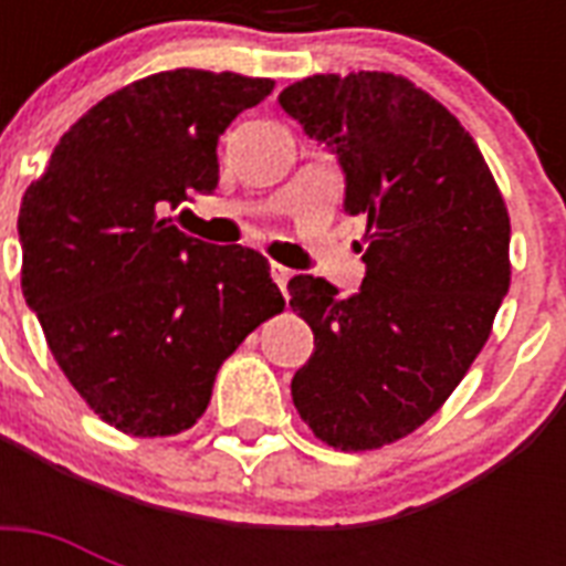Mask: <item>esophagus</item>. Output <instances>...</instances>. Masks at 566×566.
<instances>
[{
	"mask_svg": "<svg viewBox=\"0 0 566 566\" xmlns=\"http://www.w3.org/2000/svg\"><path fill=\"white\" fill-rule=\"evenodd\" d=\"M270 275H273V282L279 284V291L287 293V282H291V270L282 264H270Z\"/></svg>",
	"mask_w": 566,
	"mask_h": 566,
	"instance_id": "1",
	"label": "esophagus"
}]
</instances>
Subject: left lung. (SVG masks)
<instances>
[{"label":"left lung","mask_w":566,"mask_h":566,"mask_svg":"<svg viewBox=\"0 0 566 566\" xmlns=\"http://www.w3.org/2000/svg\"><path fill=\"white\" fill-rule=\"evenodd\" d=\"M279 105L337 155L344 208L367 220L361 291L287 282L314 332L293 405L328 447L378 449L420 429L488 344L511 284L509 208L470 132L402 75H308Z\"/></svg>","instance_id":"left-lung-1"}]
</instances>
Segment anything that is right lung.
Wrapping results in <instances>:
<instances>
[{
	"instance_id": "add662e5",
	"label": "right lung",
	"mask_w": 566,
	"mask_h": 566,
	"mask_svg": "<svg viewBox=\"0 0 566 566\" xmlns=\"http://www.w3.org/2000/svg\"><path fill=\"white\" fill-rule=\"evenodd\" d=\"M273 87L188 66L146 75L73 123L22 196V296L70 385L126 434L190 429L222 361L284 308L261 252L161 217L217 188V140Z\"/></svg>"
}]
</instances>
